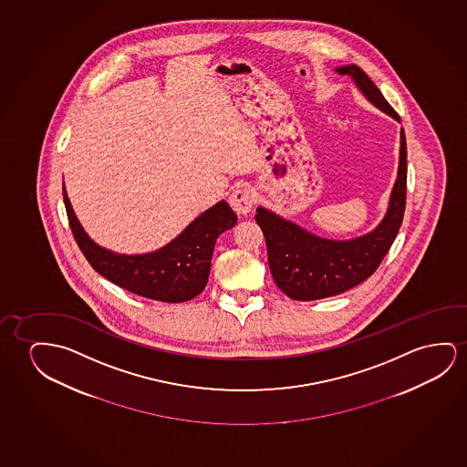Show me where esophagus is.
Returning <instances> with one entry per match:
<instances>
[{
    "label": "esophagus",
    "mask_w": 467,
    "mask_h": 467,
    "mask_svg": "<svg viewBox=\"0 0 467 467\" xmlns=\"http://www.w3.org/2000/svg\"><path fill=\"white\" fill-rule=\"evenodd\" d=\"M230 203L236 213H243V215L249 213L255 203L254 191L247 184L237 186L236 190L231 192Z\"/></svg>",
    "instance_id": "1"
}]
</instances>
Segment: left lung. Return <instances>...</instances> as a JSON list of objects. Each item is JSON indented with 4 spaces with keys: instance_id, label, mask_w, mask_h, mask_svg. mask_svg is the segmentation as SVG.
<instances>
[{
    "instance_id": "obj_1",
    "label": "left lung",
    "mask_w": 467,
    "mask_h": 467,
    "mask_svg": "<svg viewBox=\"0 0 467 467\" xmlns=\"http://www.w3.org/2000/svg\"><path fill=\"white\" fill-rule=\"evenodd\" d=\"M336 72L348 75L372 106L400 122L399 114L358 66L348 64L336 68ZM405 199L406 140L401 129L399 173L386 215L363 236L347 241L326 239L271 210L258 207L255 220L264 231L268 265L277 287L287 297L308 302L337 296L366 281L378 270L397 237L405 213Z\"/></svg>"
}]
</instances>
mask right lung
Segmentation results:
<instances>
[{"label": "right lung", "mask_w": 467, "mask_h": 467, "mask_svg": "<svg viewBox=\"0 0 467 467\" xmlns=\"http://www.w3.org/2000/svg\"><path fill=\"white\" fill-rule=\"evenodd\" d=\"M64 203L75 241L101 276L141 297L169 304L186 302L205 289L216 237L237 222L230 203L220 201L161 249L125 255L104 249L87 234L75 215L66 188Z\"/></svg>", "instance_id": "1"}]
</instances>
